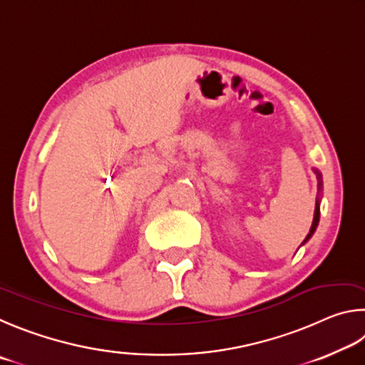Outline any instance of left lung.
I'll return each instance as SVG.
<instances>
[{
	"label": "left lung",
	"mask_w": 365,
	"mask_h": 365,
	"mask_svg": "<svg viewBox=\"0 0 365 365\" xmlns=\"http://www.w3.org/2000/svg\"><path fill=\"white\" fill-rule=\"evenodd\" d=\"M316 176H317V181H319V184H317V186H319V190H321V187H322V176H321V173H319L317 170H316ZM319 205H321V200L317 199V202H316V210H314V220H312V226H311V229H309V234L306 235L304 242L311 239V235L314 234L316 227H317V225H319V215H321V208H319Z\"/></svg>",
	"instance_id": "obj_1"
}]
</instances>
